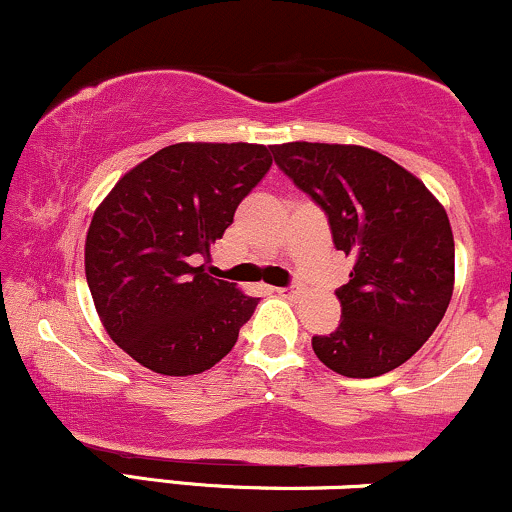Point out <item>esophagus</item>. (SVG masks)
I'll return each instance as SVG.
<instances>
[{"instance_id": "34e87169", "label": "esophagus", "mask_w": 512, "mask_h": 512, "mask_svg": "<svg viewBox=\"0 0 512 512\" xmlns=\"http://www.w3.org/2000/svg\"><path fill=\"white\" fill-rule=\"evenodd\" d=\"M276 293H279V296H284V298H296V296H301V286H298V284L284 286V289H276Z\"/></svg>"}]
</instances>
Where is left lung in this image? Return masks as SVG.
Returning <instances> with one entry per match:
<instances>
[{"instance_id":"1","label":"left lung","mask_w":512,"mask_h":512,"mask_svg":"<svg viewBox=\"0 0 512 512\" xmlns=\"http://www.w3.org/2000/svg\"><path fill=\"white\" fill-rule=\"evenodd\" d=\"M272 154L327 214L334 248L356 260L337 289L342 322L313 337V351L346 378L390 373L436 332L452 298L455 240L443 204L366 146L291 142Z\"/></svg>"}]
</instances>
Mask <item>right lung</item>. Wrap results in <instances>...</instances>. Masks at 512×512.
Returning <instances> with one entry per match:
<instances>
[{"instance_id":"1","label":"right lung","mask_w":512,"mask_h":512,"mask_svg":"<svg viewBox=\"0 0 512 512\" xmlns=\"http://www.w3.org/2000/svg\"><path fill=\"white\" fill-rule=\"evenodd\" d=\"M272 166V146L182 142L117 180L86 233V281L105 332L144 368L204 373L221 361L260 298L199 260Z\"/></svg>"}]
</instances>
